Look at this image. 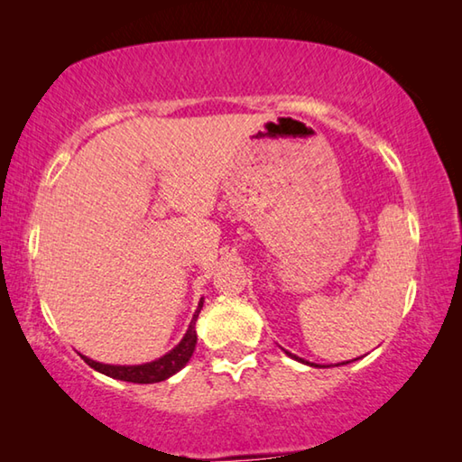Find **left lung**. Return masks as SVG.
I'll return each mask as SVG.
<instances>
[{
  "instance_id": "8db88e82",
  "label": "left lung",
  "mask_w": 462,
  "mask_h": 462,
  "mask_svg": "<svg viewBox=\"0 0 462 462\" xmlns=\"http://www.w3.org/2000/svg\"><path fill=\"white\" fill-rule=\"evenodd\" d=\"M283 350H285V348H283ZM285 355H287V356H291V358H295V361H300V363H303V365H310V366H330V365H316V363L303 361V358H300L297 355H291V353H289V350H285ZM355 361H356V358H355ZM346 363H348V361H346ZM346 363H340V365H346ZM336 366H338V365H336Z\"/></svg>"
}]
</instances>
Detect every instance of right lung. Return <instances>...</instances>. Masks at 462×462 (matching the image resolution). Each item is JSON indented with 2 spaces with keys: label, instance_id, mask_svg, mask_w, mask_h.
Returning a JSON list of instances; mask_svg holds the SVG:
<instances>
[{
  "label": "right lung",
  "instance_id": "obj_1",
  "mask_svg": "<svg viewBox=\"0 0 462 462\" xmlns=\"http://www.w3.org/2000/svg\"><path fill=\"white\" fill-rule=\"evenodd\" d=\"M203 308V297L198 303V310L189 322V328H187L185 336L181 342L177 344L173 350H169L167 355H162L156 361L144 363V365H106V363H97L93 358L81 355V358L88 363L91 369H96L97 373H104L112 379H120V381H128V383H159L165 381L169 377H173L175 373H179L183 366L189 363V358L195 350V344H198V332H195V322H198V316Z\"/></svg>",
  "mask_w": 462,
  "mask_h": 462
}]
</instances>
